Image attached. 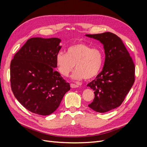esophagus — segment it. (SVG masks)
Here are the masks:
<instances>
[{
  "label": "esophagus",
  "mask_w": 147,
  "mask_h": 147,
  "mask_svg": "<svg viewBox=\"0 0 147 147\" xmlns=\"http://www.w3.org/2000/svg\"><path fill=\"white\" fill-rule=\"evenodd\" d=\"M78 85H77V84H73V83H71L70 84V87L72 88H78Z\"/></svg>",
  "instance_id": "esophagus-1"
}]
</instances>
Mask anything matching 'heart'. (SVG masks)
<instances>
[{
  "instance_id": "obj_1",
  "label": "heart",
  "mask_w": 147,
  "mask_h": 147,
  "mask_svg": "<svg viewBox=\"0 0 147 147\" xmlns=\"http://www.w3.org/2000/svg\"><path fill=\"white\" fill-rule=\"evenodd\" d=\"M56 64L59 72L64 77H68L74 69L72 78L80 80L83 78L90 80L98 74L103 62L102 51L98 48H91L83 43H79L69 47L65 54L59 52L56 56Z\"/></svg>"
}]
</instances>
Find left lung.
<instances>
[{"mask_svg":"<svg viewBox=\"0 0 147 147\" xmlns=\"http://www.w3.org/2000/svg\"><path fill=\"white\" fill-rule=\"evenodd\" d=\"M103 45L105 58L103 69L87 84L94 99L88 107L99 113L116 109L122 104L134 83L135 65L121 39L112 32L87 34Z\"/></svg>","mask_w":147,"mask_h":147,"instance_id":"left-lung-1","label":"left lung"}]
</instances>
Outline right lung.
Returning <instances> with one entry per match:
<instances>
[{
    "mask_svg": "<svg viewBox=\"0 0 147 147\" xmlns=\"http://www.w3.org/2000/svg\"><path fill=\"white\" fill-rule=\"evenodd\" d=\"M59 38L29 39L11 61V90L16 99L30 112L49 115L58 108L70 90L55 68L56 56L62 46Z\"/></svg>",
    "mask_w": 147,
    "mask_h": 147,
    "instance_id": "1",
    "label": "right lung"
}]
</instances>
